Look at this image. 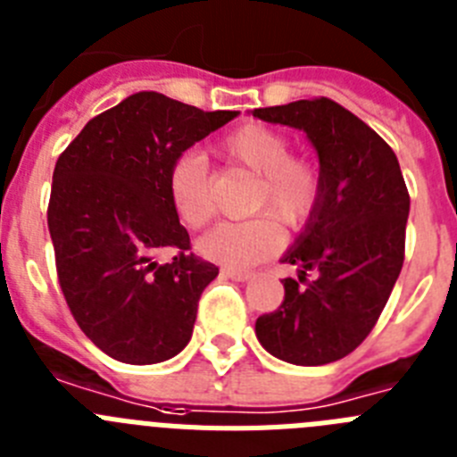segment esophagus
Masks as SVG:
<instances>
[{
	"instance_id": "1",
	"label": "esophagus",
	"mask_w": 457,
	"mask_h": 457,
	"mask_svg": "<svg viewBox=\"0 0 457 457\" xmlns=\"http://www.w3.org/2000/svg\"><path fill=\"white\" fill-rule=\"evenodd\" d=\"M221 277H228V278H233V281H247V278H252V272H249V270L224 268L221 270Z\"/></svg>"
}]
</instances>
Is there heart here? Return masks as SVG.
I'll list each match as a JSON object with an SVG mask.
<instances>
[{
  "label": "heart",
  "mask_w": 457,
  "mask_h": 457,
  "mask_svg": "<svg viewBox=\"0 0 457 457\" xmlns=\"http://www.w3.org/2000/svg\"><path fill=\"white\" fill-rule=\"evenodd\" d=\"M220 153L236 167L258 176L252 212L247 221H221L199 240V252L208 261L228 268H249L272 256L284 231L278 220L300 231L320 204V169L309 157L293 155V144L284 132L261 123L240 125L220 144ZM167 196L180 224L201 228L215 215L208 167L199 153H180L167 171Z\"/></svg>",
  "instance_id": "heart-1"
}]
</instances>
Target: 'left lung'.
Listing matches in <instances>:
<instances>
[{
    "mask_svg": "<svg viewBox=\"0 0 457 457\" xmlns=\"http://www.w3.org/2000/svg\"><path fill=\"white\" fill-rule=\"evenodd\" d=\"M252 114L304 130L322 179L316 212L281 258L300 274L284 278V302L258 318L256 337L288 364H332L369 337L401 274L410 215L401 164L373 128L329 98Z\"/></svg>",
    "mask_w": 457,
    "mask_h": 457,
    "instance_id": "8db88e82",
    "label": "left lung"
}]
</instances>
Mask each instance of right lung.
I'll return each instance as SVG.
<instances>
[{
	"label": "right lung",
	"instance_id": "add662e5",
	"mask_svg": "<svg viewBox=\"0 0 457 457\" xmlns=\"http://www.w3.org/2000/svg\"><path fill=\"white\" fill-rule=\"evenodd\" d=\"M236 116L139 91L88 120L56 160L47 205L56 277L79 329L116 361H167L192 338L220 270L189 253L167 171ZM162 248L177 249L169 264L154 261Z\"/></svg>",
	"mask_w": 457,
	"mask_h": 457
}]
</instances>
